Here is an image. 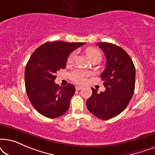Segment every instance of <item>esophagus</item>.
Listing matches in <instances>:
<instances>
[{"mask_svg":"<svg viewBox=\"0 0 155 155\" xmlns=\"http://www.w3.org/2000/svg\"><path fill=\"white\" fill-rule=\"evenodd\" d=\"M76 90H82V87H81V86H76Z\"/></svg>","mask_w":155,"mask_h":155,"instance_id":"esophagus-1","label":"esophagus"}]
</instances>
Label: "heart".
<instances>
[{
  "label": "heart",
  "mask_w": 155,
  "mask_h": 155,
  "mask_svg": "<svg viewBox=\"0 0 155 155\" xmlns=\"http://www.w3.org/2000/svg\"><path fill=\"white\" fill-rule=\"evenodd\" d=\"M87 56L90 58L91 62L93 61H100L101 59V54L100 51L97 48L94 47H89L85 51ZM76 56L75 52H72L71 54L69 55L68 58V63H73L74 60H75ZM89 74L88 72L83 70L77 69L71 72L70 74V77H71V80L74 81L76 83L78 84H83L86 82L87 78L88 77Z\"/></svg>",
  "instance_id": "obj_1"
}]
</instances>
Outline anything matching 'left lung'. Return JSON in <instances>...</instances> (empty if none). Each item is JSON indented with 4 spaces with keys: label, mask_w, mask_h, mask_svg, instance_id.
Returning <instances> with one entry per match:
<instances>
[{
    "label": "left lung",
    "mask_w": 155,
    "mask_h": 155,
    "mask_svg": "<svg viewBox=\"0 0 155 155\" xmlns=\"http://www.w3.org/2000/svg\"><path fill=\"white\" fill-rule=\"evenodd\" d=\"M104 53L107 63L101 75L104 92L92 94L87 100V107L93 115L108 120L126 109L135 90V68L132 59L122 48L110 43H97Z\"/></svg>",
    "instance_id": "left-lung-1"
}]
</instances>
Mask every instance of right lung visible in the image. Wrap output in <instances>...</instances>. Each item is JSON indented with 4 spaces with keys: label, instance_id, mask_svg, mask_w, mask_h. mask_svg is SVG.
Listing matches in <instances>:
<instances>
[{
    "label": "right lung",
    "instance_id": "1",
    "mask_svg": "<svg viewBox=\"0 0 155 155\" xmlns=\"http://www.w3.org/2000/svg\"><path fill=\"white\" fill-rule=\"evenodd\" d=\"M85 44L46 42L34 51L25 67V89L31 104L40 114L55 118L68 110L75 86L68 84L61 87L54 80L57 71L66 67L69 54Z\"/></svg>",
    "mask_w": 155,
    "mask_h": 155
}]
</instances>
